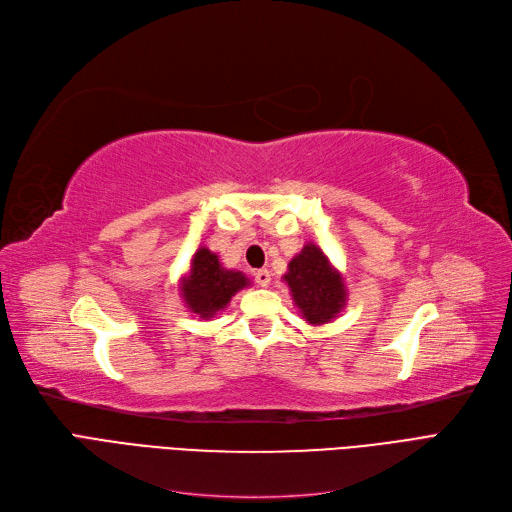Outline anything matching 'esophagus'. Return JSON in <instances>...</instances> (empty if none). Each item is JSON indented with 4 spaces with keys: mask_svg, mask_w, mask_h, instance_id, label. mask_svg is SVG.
Instances as JSON below:
<instances>
[{
    "mask_svg": "<svg viewBox=\"0 0 512 512\" xmlns=\"http://www.w3.org/2000/svg\"><path fill=\"white\" fill-rule=\"evenodd\" d=\"M254 279H256V284H258V286L267 288V286L271 284V273H269L267 269H260V271H256V273H254Z\"/></svg>",
    "mask_w": 512,
    "mask_h": 512,
    "instance_id": "1",
    "label": "esophagus"
}]
</instances>
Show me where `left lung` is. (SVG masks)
Wrapping results in <instances>:
<instances>
[{
  "mask_svg": "<svg viewBox=\"0 0 512 512\" xmlns=\"http://www.w3.org/2000/svg\"><path fill=\"white\" fill-rule=\"evenodd\" d=\"M284 281L292 292L294 305L301 309L305 322L311 326L332 322L347 303L341 273L332 267L328 256L315 243H307L290 260Z\"/></svg>",
  "mask_w": 512,
  "mask_h": 512,
  "instance_id": "obj_1",
  "label": "left lung"
}]
</instances>
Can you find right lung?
I'll use <instances>...</instances> for the list:
<instances>
[{
	"label": "right lung",
	"mask_w": 512,
	"mask_h": 512,
	"mask_svg": "<svg viewBox=\"0 0 512 512\" xmlns=\"http://www.w3.org/2000/svg\"><path fill=\"white\" fill-rule=\"evenodd\" d=\"M245 286H250V279L241 271L224 269L218 254L199 248L190 260V271L182 279V298L192 313L207 320L222 311Z\"/></svg>",
	"instance_id": "right-lung-1"
}]
</instances>
